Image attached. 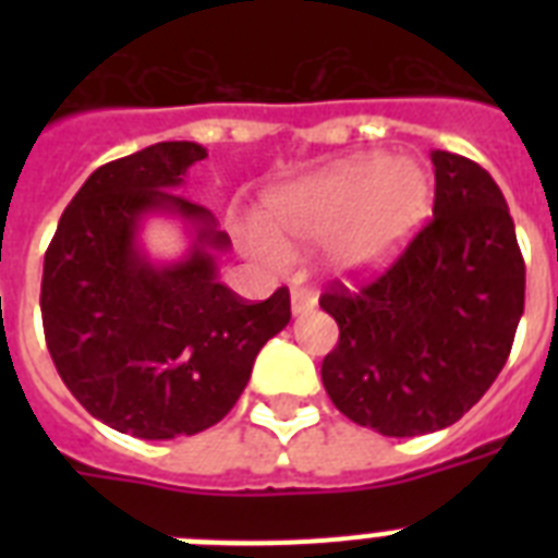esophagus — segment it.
I'll return each instance as SVG.
<instances>
[{"mask_svg": "<svg viewBox=\"0 0 558 558\" xmlns=\"http://www.w3.org/2000/svg\"><path fill=\"white\" fill-rule=\"evenodd\" d=\"M315 304H318V298L304 287H295L292 289V315H306L313 313Z\"/></svg>", "mask_w": 558, "mask_h": 558, "instance_id": "obj_1", "label": "esophagus"}]
</instances>
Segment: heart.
<instances>
[{
	"label": "heart",
	"instance_id": "1",
	"mask_svg": "<svg viewBox=\"0 0 558 558\" xmlns=\"http://www.w3.org/2000/svg\"><path fill=\"white\" fill-rule=\"evenodd\" d=\"M434 182L411 156H353L266 196L269 225L236 226L248 257L271 271L287 269L292 245L324 243V257L341 278H371L405 254L432 214Z\"/></svg>",
	"mask_w": 558,
	"mask_h": 558
}]
</instances>
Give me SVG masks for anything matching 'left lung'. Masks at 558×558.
<instances>
[{"instance_id": "left-lung-1", "label": "left lung", "mask_w": 558, "mask_h": 558, "mask_svg": "<svg viewBox=\"0 0 558 558\" xmlns=\"http://www.w3.org/2000/svg\"><path fill=\"white\" fill-rule=\"evenodd\" d=\"M432 161V222L367 287L322 295L339 324L324 388L385 437L458 423L507 365L524 313V257L501 187L463 156L434 150Z\"/></svg>"}]
</instances>
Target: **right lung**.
Segmentation results:
<instances>
[{
	"mask_svg": "<svg viewBox=\"0 0 558 558\" xmlns=\"http://www.w3.org/2000/svg\"><path fill=\"white\" fill-rule=\"evenodd\" d=\"M208 150L159 142L92 173L57 222L43 266V330L65 388L92 416L142 440L191 437L234 408L254 359L289 324V289L248 304L217 278L231 245L177 187ZM192 226L182 262L153 264L143 219Z\"/></svg>",
	"mask_w": 558,
	"mask_h": 558,
	"instance_id": "add662e5",
	"label": "right lung"
}]
</instances>
